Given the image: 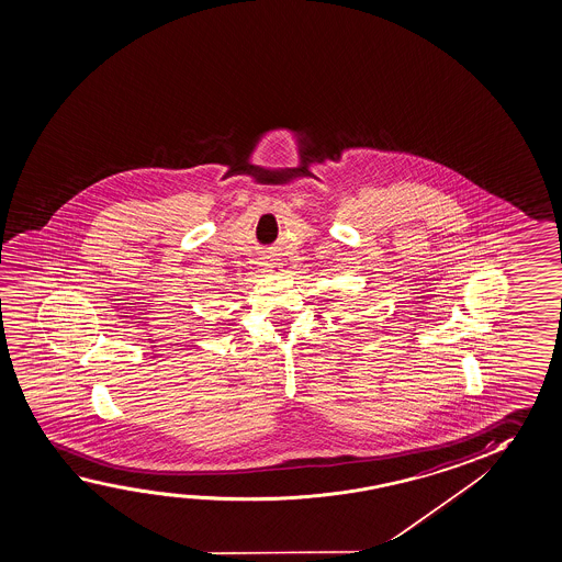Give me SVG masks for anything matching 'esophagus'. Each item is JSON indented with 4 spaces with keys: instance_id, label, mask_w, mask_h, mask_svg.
Here are the masks:
<instances>
[{
    "instance_id": "obj_1",
    "label": "esophagus",
    "mask_w": 562,
    "mask_h": 562,
    "mask_svg": "<svg viewBox=\"0 0 562 562\" xmlns=\"http://www.w3.org/2000/svg\"><path fill=\"white\" fill-rule=\"evenodd\" d=\"M263 271H268V273H277V271H281V263L277 261V259H269L263 263Z\"/></svg>"
}]
</instances>
